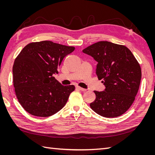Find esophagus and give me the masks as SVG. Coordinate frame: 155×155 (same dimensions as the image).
<instances>
[{
    "mask_svg": "<svg viewBox=\"0 0 155 155\" xmlns=\"http://www.w3.org/2000/svg\"><path fill=\"white\" fill-rule=\"evenodd\" d=\"M76 87L77 89H78L79 91H82V92H84V91H86V89L83 88H81V87H79V86H76Z\"/></svg>",
    "mask_w": 155,
    "mask_h": 155,
    "instance_id": "1",
    "label": "esophagus"
}]
</instances>
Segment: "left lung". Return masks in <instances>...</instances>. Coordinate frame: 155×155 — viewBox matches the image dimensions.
<instances>
[{
	"label": "left lung",
	"instance_id": "obj_1",
	"mask_svg": "<svg viewBox=\"0 0 155 155\" xmlns=\"http://www.w3.org/2000/svg\"><path fill=\"white\" fill-rule=\"evenodd\" d=\"M82 51L97 63L96 74L105 87L104 91H94L96 99L91 108L106 118L123 114L134 102L141 81L137 60L126 46L109 41L97 42Z\"/></svg>",
	"mask_w": 155,
	"mask_h": 155
}]
</instances>
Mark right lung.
<instances>
[{
    "mask_svg": "<svg viewBox=\"0 0 155 155\" xmlns=\"http://www.w3.org/2000/svg\"><path fill=\"white\" fill-rule=\"evenodd\" d=\"M50 41L27 45L15 60L13 85L17 99L28 113L48 117L67 104L74 85H62L54 75L64 58L74 50Z\"/></svg>",
    "mask_w": 155,
    "mask_h": 155,
    "instance_id": "right-lung-1",
    "label": "right lung"
}]
</instances>
